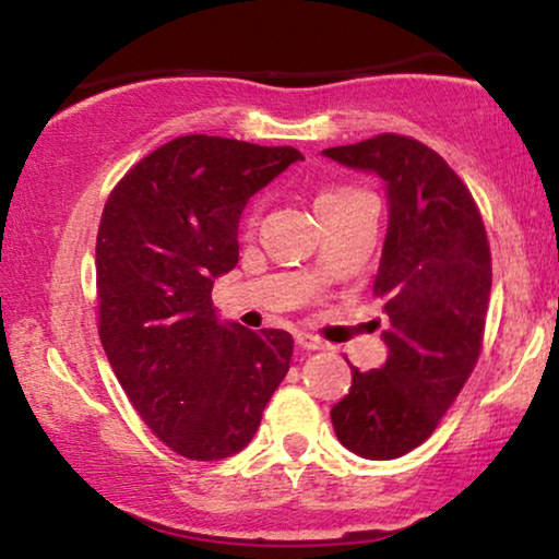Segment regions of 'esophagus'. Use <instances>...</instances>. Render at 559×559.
Here are the masks:
<instances>
[{
	"label": "esophagus",
	"instance_id": "esophagus-1",
	"mask_svg": "<svg viewBox=\"0 0 559 559\" xmlns=\"http://www.w3.org/2000/svg\"><path fill=\"white\" fill-rule=\"evenodd\" d=\"M297 346L305 348V350H325L328 343H323L316 335H308V333H300L297 335Z\"/></svg>",
	"mask_w": 559,
	"mask_h": 559
}]
</instances>
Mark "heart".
I'll return each instance as SVG.
<instances>
[{
  "mask_svg": "<svg viewBox=\"0 0 559 559\" xmlns=\"http://www.w3.org/2000/svg\"><path fill=\"white\" fill-rule=\"evenodd\" d=\"M358 195H366V193H361V190H356V188H331V190H323V193L316 198V211L331 209V205L348 203V201H354V198H358ZM251 221H254V218H251Z\"/></svg>",
  "mask_w": 559,
  "mask_h": 559,
  "instance_id": "obj_1",
  "label": "heart"
}]
</instances>
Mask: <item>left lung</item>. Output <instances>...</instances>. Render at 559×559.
Returning <instances> with one entry per match:
<instances>
[{"mask_svg": "<svg viewBox=\"0 0 559 559\" xmlns=\"http://www.w3.org/2000/svg\"><path fill=\"white\" fill-rule=\"evenodd\" d=\"M373 173L389 224L373 295L384 300L386 361L350 369L331 409L350 453L392 461L430 438L478 361L491 297V251L473 195L438 152L400 134L323 150Z\"/></svg>", "mask_w": 559, "mask_h": 559, "instance_id": "left-lung-1", "label": "left lung"}]
</instances>
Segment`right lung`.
<instances>
[{"instance_id":"right-lung-1","label":"right lung","mask_w":559,"mask_h":559,"mask_svg":"<svg viewBox=\"0 0 559 559\" xmlns=\"http://www.w3.org/2000/svg\"><path fill=\"white\" fill-rule=\"evenodd\" d=\"M305 159L188 134L129 170L96 236L98 335L152 432L190 461H224L254 438L293 358L287 331L221 320L211 289L239 262L249 198Z\"/></svg>"}]
</instances>
